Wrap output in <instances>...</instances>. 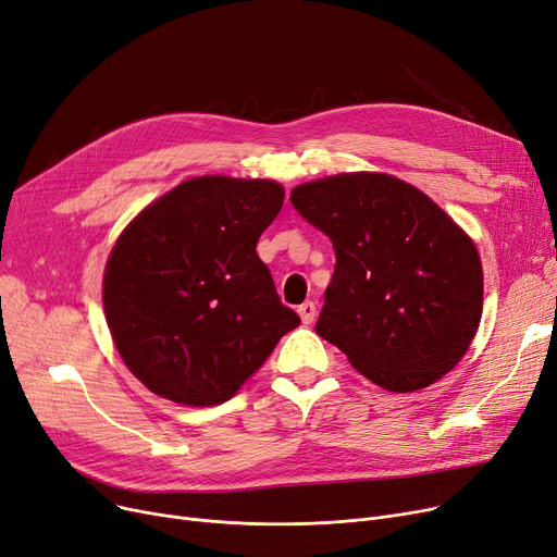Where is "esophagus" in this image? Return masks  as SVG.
I'll use <instances>...</instances> for the list:
<instances>
[{"instance_id":"34e87169","label":"esophagus","mask_w":557,"mask_h":557,"mask_svg":"<svg viewBox=\"0 0 557 557\" xmlns=\"http://www.w3.org/2000/svg\"><path fill=\"white\" fill-rule=\"evenodd\" d=\"M298 313H300L305 325H311L313 318H315V305H313V302H302V305L298 307Z\"/></svg>"}]
</instances>
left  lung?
Masks as SVG:
<instances>
[{
	"mask_svg": "<svg viewBox=\"0 0 557 557\" xmlns=\"http://www.w3.org/2000/svg\"><path fill=\"white\" fill-rule=\"evenodd\" d=\"M290 202L336 252L315 334L393 393L447 374L483 311L481 257L462 227L388 173L330 175L298 185Z\"/></svg>",
	"mask_w": 557,
	"mask_h": 557,
	"instance_id": "1",
	"label": "left lung"
}]
</instances>
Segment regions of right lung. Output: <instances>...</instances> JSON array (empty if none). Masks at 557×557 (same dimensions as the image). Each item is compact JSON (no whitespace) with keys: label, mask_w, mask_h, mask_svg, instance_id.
<instances>
[{"label":"right lung","mask_w":557,"mask_h":557,"mask_svg":"<svg viewBox=\"0 0 557 557\" xmlns=\"http://www.w3.org/2000/svg\"><path fill=\"white\" fill-rule=\"evenodd\" d=\"M282 202L273 181L202 175L151 202L116 239L103 311L124 363L151 393L223 404L300 325L255 250Z\"/></svg>","instance_id":"add662e5"}]
</instances>
